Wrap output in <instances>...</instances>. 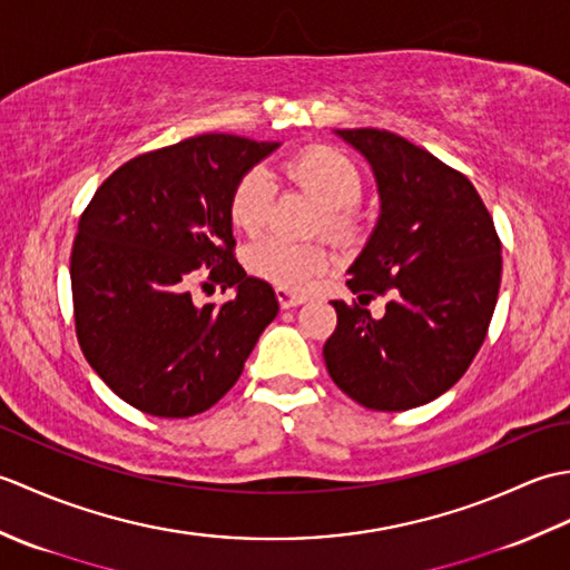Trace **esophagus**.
<instances>
[{
  "label": "esophagus",
  "instance_id": "34e87169",
  "mask_svg": "<svg viewBox=\"0 0 570 570\" xmlns=\"http://www.w3.org/2000/svg\"><path fill=\"white\" fill-rule=\"evenodd\" d=\"M276 301H278V306H282V308H294V306L304 304L306 296H298V294H292V292H284V288H276Z\"/></svg>",
  "mask_w": 570,
  "mask_h": 570
}]
</instances>
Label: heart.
I'll use <instances>...</instances> for the list:
<instances>
[{"mask_svg": "<svg viewBox=\"0 0 570 570\" xmlns=\"http://www.w3.org/2000/svg\"><path fill=\"white\" fill-rule=\"evenodd\" d=\"M284 171L296 188H301L321 205L318 229L337 242H350L360 233L357 200L365 190L360 168L343 151L331 147H308L286 161ZM276 188L272 178L259 168H252L229 193V220L247 235H259L269 223ZM331 254L323 245H294V242L266 237L247 249V269L284 292L301 294L328 272Z\"/></svg>", "mask_w": 570, "mask_h": 570, "instance_id": "b5f03b06", "label": "heart"}]
</instances>
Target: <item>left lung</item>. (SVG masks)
Wrapping results in <instances>:
<instances>
[{"instance_id":"1","label":"left lung","mask_w":570,"mask_h":570,"mask_svg":"<svg viewBox=\"0 0 570 570\" xmlns=\"http://www.w3.org/2000/svg\"><path fill=\"white\" fill-rule=\"evenodd\" d=\"M372 166L380 217L350 266L355 304L333 301L323 345L333 382L374 411H406L451 390L485 341L500 294L502 245L475 186L384 129H335ZM391 296L374 322L364 306Z\"/></svg>"}]
</instances>
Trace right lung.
Returning <instances> with one entry per match:
<instances>
[{"label": "right lung", "instance_id": "1", "mask_svg": "<svg viewBox=\"0 0 570 570\" xmlns=\"http://www.w3.org/2000/svg\"><path fill=\"white\" fill-rule=\"evenodd\" d=\"M278 141L200 135L141 154L95 190L70 252L85 360L144 414L196 416L233 390L278 313L274 288L235 259L229 193ZM205 265L236 288L223 307L191 304Z\"/></svg>", "mask_w": 570, "mask_h": 570}]
</instances>
